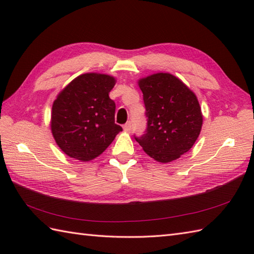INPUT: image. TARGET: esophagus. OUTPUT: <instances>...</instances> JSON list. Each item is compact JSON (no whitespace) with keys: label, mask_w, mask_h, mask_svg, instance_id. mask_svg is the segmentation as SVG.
<instances>
[{"label":"esophagus","mask_w":254,"mask_h":254,"mask_svg":"<svg viewBox=\"0 0 254 254\" xmlns=\"http://www.w3.org/2000/svg\"><path fill=\"white\" fill-rule=\"evenodd\" d=\"M131 127H132V124H131V122H127V123H126L123 126V128H124V131H127V132H128V131H131Z\"/></svg>","instance_id":"esophagus-1"}]
</instances>
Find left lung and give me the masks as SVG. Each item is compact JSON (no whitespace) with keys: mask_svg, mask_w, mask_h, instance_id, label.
Listing matches in <instances>:
<instances>
[{"mask_svg":"<svg viewBox=\"0 0 254 254\" xmlns=\"http://www.w3.org/2000/svg\"><path fill=\"white\" fill-rule=\"evenodd\" d=\"M143 93L146 130L134 135L144 152L160 163H170L193 146L203 117L196 96L179 78L157 73L138 82Z\"/></svg>","mask_w":254,"mask_h":254,"instance_id":"left-lung-1","label":"left lung"}]
</instances>
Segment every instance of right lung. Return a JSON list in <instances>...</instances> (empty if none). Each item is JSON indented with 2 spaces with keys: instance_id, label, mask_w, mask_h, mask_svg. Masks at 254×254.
I'll use <instances>...</instances> for the list:
<instances>
[{
  "instance_id": "obj_1",
  "label": "right lung",
  "mask_w": 254,
  "mask_h": 254,
  "mask_svg": "<svg viewBox=\"0 0 254 254\" xmlns=\"http://www.w3.org/2000/svg\"><path fill=\"white\" fill-rule=\"evenodd\" d=\"M116 79L87 73L73 79L53 102L51 130L64 153L88 161L109 146L122 127L115 123L116 104L109 93Z\"/></svg>"
}]
</instances>
